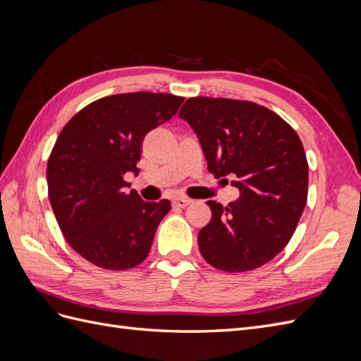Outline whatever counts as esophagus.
I'll use <instances>...</instances> for the list:
<instances>
[{
  "instance_id": "obj_1",
  "label": "esophagus",
  "mask_w": 361,
  "mask_h": 361,
  "mask_svg": "<svg viewBox=\"0 0 361 361\" xmlns=\"http://www.w3.org/2000/svg\"><path fill=\"white\" fill-rule=\"evenodd\" d=\"M191 203H192V200H190L187 197H178V199L173 200V204L176 206V207H187Z\"/></svg>"
}]
</instances>
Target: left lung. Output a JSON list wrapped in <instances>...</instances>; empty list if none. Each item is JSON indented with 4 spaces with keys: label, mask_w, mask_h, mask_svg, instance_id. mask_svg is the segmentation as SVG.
<instances>
[{
    "label": "left lung",
    "mask_w": 361,
    "mask_h": 361,
    "mask_svg": "<svg viewBox=\"0 0 361 361\" xmlns=\"http://www.w3.org/2000/svg\"><path fill=\"white\" fill-rule=\"evenodd\" d=\"M197 135L207 170L239 190L199 232L207 264L226 272L256 269L286 247L307 203L309 166L297 133L274 111L248 101L190 97L179 111Z\"/></svg>",
    "instance_id": "left-lung-1"
}]
</instances>
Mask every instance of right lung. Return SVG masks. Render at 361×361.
I'll list each match as a JSON object with an SVG mask.
<instances>
[{
  "label": "right lung",
  "mask_w": 361,
  "mask_h": 361,
  "mask_svg": "<svg viewBox=\"0 0 361 361\" xmlns=\"http://www.w3.org/2000/svg\"><path fill=\"white\" fill-rule=\"evenodd\" d=\"M182 102L167 93L106 96L76 113L60 133L47 169L49 202L63 236L93 265L122 271L147 257L171 204L128 192L123 176L137 174L146 134Z\"/></svg>",
  "instance_id": "add662e5"
}]
</instances>
